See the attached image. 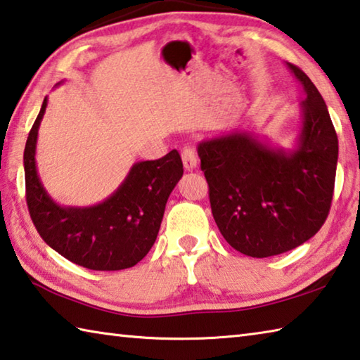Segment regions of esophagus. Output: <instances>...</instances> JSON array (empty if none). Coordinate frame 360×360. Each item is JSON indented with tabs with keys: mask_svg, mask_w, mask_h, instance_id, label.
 Listing matches in <instances>:
<instances>
[{
	"mask_svg": "<svg viewBox=\"0 0 360 360\" xmlns=\"http://www.w3.org/2000/svg\"><path fill=\"white\" fill-rule=\"evenodd\" d=\"M181 160H184V164L188 170L196 167L199 162V156H198L196 148H193V147L184 148V151H181Z\"/></svg>",
	"mask_w": 360,
	"mask_h": 360,
	"instance_id": "esophagus-1",
	"label": "esophagus"
}]
</instances>
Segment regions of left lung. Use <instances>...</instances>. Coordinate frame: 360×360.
Listing matches in <instances>:
<instances>
[{
  "mask_svg": "<svg viewBox=\"0 0 360 360\" xmlns=\"http://www.w3.org/2000/svg\"><path fill=\"white\" fill-rule=\"evenodd\" d=\"M307 98L294 150L272 148L251 132L199 143L213 218L232 248L251 257L286 253L307 242L329 215L338 137L323 96L288 63Z\"/></svg>",
  "mask_w": 360,
  "mask_h": 360,
  "instance_id": "8db88e82",
  "label": "left lung"
}]
</instances>
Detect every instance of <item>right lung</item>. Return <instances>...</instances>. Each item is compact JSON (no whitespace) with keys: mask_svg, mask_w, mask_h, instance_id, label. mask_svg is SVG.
<instances>
[{"mask_svg":"<svg viewBox=\"0 0 360 360\" xmlns=\"http://www.w3.org/2000/svg\"><path fill=\"white\" fill-rule=\"evenodd\" d=\"M44 98L23 153L27 205L37 232L68 261L90 270H123L142 261L156 240L164 209L184 175L179 151L131 167L118 190L93 207H61L49 196L36 169L37 129Z\"/></svg>","mask_w":360,"mask_h":360,"instance_id":"1","label":"right lung"}]
</instances>
